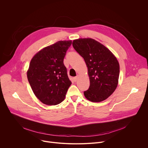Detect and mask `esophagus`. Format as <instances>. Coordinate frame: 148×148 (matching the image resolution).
I'll return each mask as SVG.
<instances>
[{"mask_svg":"<svg viewBox=\"0 0 148 148\" xmlns=\"http://www.w3.org/2000/svg\"><path fill=\"white\" fill-rule=\"evenodd\" d=\"M78 75L75 77L73 78V79H74V81L75 82H76V81H77V79H78Z\"/></svg>","mask_w":148,"mask_h":148,"instance_id":"esophagus-1","label":"esophagus"}]
</instances>
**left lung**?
I'll return each mask as SVG.
<instances>
[{"label":"left lung","instance_id":"obj_1","mask_svg":"<svg viewBox=\"0 0 148 148\" xmlns=\"http://www.w3.org/2000/svg\"><path fill=\"white\" fill-rule=\"evenodd\" d=\"M73 46L88 68L90 87L84 92V96L93 102L107 99L118 84L119 64L116 57L107 47L91 38L74 40Z\"/></svg>","mask_w":148,"mask_h":148}]
</instances>
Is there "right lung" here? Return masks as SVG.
<instances>
[{"label":"right lung","mask_w":148,"mask_h":148,"mask_svg":"<svg viewBox=\"0 0 148 148\" xmlns=\"http://www.w3.org/2000/svg\"><path fill=\"white\" fill-rule=\"evenodd\" d=\"M71 43V40L57 41L40 50L30 61L28 81L36 97L46 105L64 101L71 86L63 60Z\"/></svg>","instance_id":"add662e5"}]
</instances>
